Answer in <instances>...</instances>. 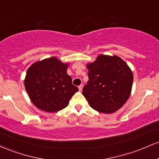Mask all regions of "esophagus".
<instances>
[{"label":"esophagus","mask_w":159,"mask_h":159,"mask_svg":"<svg viewBox=\"0 0 159 159\" xmlns=\"http://www.w3.org/2000/svg\"><path fill=\"white\" fill-rule=\"evenodd\" d=\"M83 87H84L83 84H81V85L79 86V87H78V89H79L80 92H81V91H82V89H83Z\"/></svg>","instance_id":"esophagus-1"}]
</instances>
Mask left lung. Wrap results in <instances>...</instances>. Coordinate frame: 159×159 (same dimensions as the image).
I'll return each instance as SVG.
<instances>
[{"mask_svg": "<svg viewBox=\"0 0 159 159\" xmlns=\"http://www.w3.org/2000/svg\"><path fill=\"white\" fill-rule=\"evenodd\" d=\"M86 66L89 80L82 94L90 107L103 114L121 108L132 88L133 73L127 63L116 55L100 54Z\"/></svg>", "mask_w": 159, "mask_h": 159, "instance_id": "8db88e82", "label": "left lung"}]
</instances>
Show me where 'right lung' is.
<instances>
[{
    "label": "right lung",
    "instance_id": "right-lung-1",
    "mask_svg": "<svg viewBox=\"0 0 159 159\" xmlns=\"http://www.w3.org/2000/svg\"><path fill=\"white\" fill-rule=\"evenodd\" d=\"M69 66L52 57L36 61L29 67L25 87L36 107L45 112H57L69 105L72 96L78 91L67 74Z\"/></svg>",
    "mask_w": 159,
    "mask_h": 159
}]
</instances>
